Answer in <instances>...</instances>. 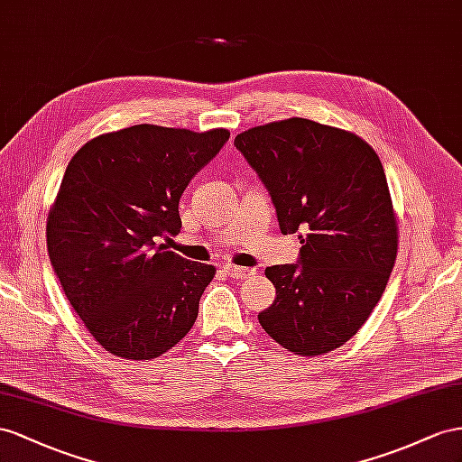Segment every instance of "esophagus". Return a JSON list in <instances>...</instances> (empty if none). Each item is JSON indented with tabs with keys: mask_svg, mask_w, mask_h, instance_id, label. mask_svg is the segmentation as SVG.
Segmentation results:
<instances>
[{
	"mask_svg": "<svg viewBox=\"0 0 462 462\" xmlns=\"http://www.w3.org/2000/svg\"><path fill=\"white\" fill-rule=\"evenodd\" d=\"M224 271H226V275L232 279H245V277H252L255 271L254 269H247V267H238V265H224Z\"/></svg>",
	"mask_w": 462,
	"mask_h": 462,
	"instance_id": "34e87169",
	"label": "esophagus"
}]
</instances>
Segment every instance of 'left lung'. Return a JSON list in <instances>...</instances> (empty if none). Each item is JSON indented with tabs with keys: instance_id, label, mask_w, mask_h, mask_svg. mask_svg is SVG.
Segmentation results:
<instances>
[{
	"instance_id": "1",
	"label": "left lung",
	"mask_w": 462,
	"mask_h": 462,
	"mask_svg": "<svg viewBox=\"0 0 462 462\" xmlns=\"http://www.w3.org/2000/svg\"><path fill=\"white\" fill-rule=\"evenodd\" d=\"M263 181L297 263L265 269L277 291L259 324L314 357L344 346L374 310L396 262L398 224L376 152L357 134L292 116L234 140Z\"/></svg>"
}]
</instances>
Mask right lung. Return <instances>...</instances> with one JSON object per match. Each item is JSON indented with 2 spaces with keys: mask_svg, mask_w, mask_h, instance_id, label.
I'll return each instance as SVG.
<instances>
[{
  "mask_svg": "<svg viewBox=\"0 0 462 462\" xmlns=\"http://www.w3.org/2000/svg\"><path fill=\"white\" fill-rule=\"evenodd\" d=\"M226 128L134 125L69 160L46 222L51 263L97 344L116 357H160L187 336L217 269L171 252L189 181L226 144Z\"/></svg>",
  "mask_w": 462,
  "mask_h": 462,
  "instance_id": "right-lung-1",
  "label": "right lung"
}]
</instances>
